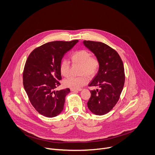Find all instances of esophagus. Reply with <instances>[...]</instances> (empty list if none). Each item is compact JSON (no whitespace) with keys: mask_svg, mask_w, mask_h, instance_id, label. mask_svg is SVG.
Listing matches in <instances>:
<instances>
[{"mask_svg":"<svg viewBox=\"0 0 155 155\" xmlns=\"http://www.w3.org/2000/svg\"><path fill=\"white\" fill-rule=\"evenodd\" d=\"M82 90V89H78V90H76V89H71V91H74V92H75V91H81Z\"/></svg>","mask_w":155,"mask_h":155,"instance_id":"obj_1","label":"esophagus"}]
</instances>
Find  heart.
Wrapping results in <instances>:
<instances>
[{"instance_id": "b5f03b06", "label": "heart", "mask_w": 155, "mask_h": 155, "mask_svg": "<svg viewBox=\"0 0 155 155\" xmlns=\"http://www.w3.org/2000/svg\"><path fill=\"white\" fill-rule=\"evenodd\" d=\"M74 64L81 65L80 73L91 77L96 75L99 68V61L96 56H91L90 53L86 50H80L74 52L71 56ZM59 71L64 77H68L70 74V64L67 59H62L59 65ZM88 80L85 76L80 77H70L63 80V84L71 89H80L87 84Z\"/></svg>"}]
</instances>
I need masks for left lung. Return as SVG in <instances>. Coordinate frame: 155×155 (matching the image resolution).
Returning a JSON list of instances; mask_svg holds the SVG:
<instances>
[{
	"mask_svg": "<svg viewBox=\"0 0 155 155\" xmlns=\"http://www.w3.org/2000/svg\"><path fill=\"white\" fill-rule=\"evenodd\" d=\"M83 44L99 61L98 72L88 84L98 89L90 91L87 107L94 114L103 115L108 113L120 99L125 80L123 63L118 53L102 42L84 40Z\"/></svg>",
	"mask_w": 155,
	"mask_h": 155,
	"instance_id": "left-lung-1",
	"label": "left lung"
}]
</instances>
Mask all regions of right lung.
I'll return each instance as SVG.
<instances>
[{
	"instance_id": "1",
	"label": "right lung",
	"mask_w": 155,
	"mask_h": 155,
	"mask_svg": "<svg viewBox=\"0 0 155 155\" xmlns=\"http://www.w3.org/2000/svg\"><path fill=\"white\" fill-rule=\"evenodd\" d=\"M78 41H54L34 49L28 56L23 71V85L37 111L52 118L61 113L69 88L54 91L62 79L59 65L64 54Z\"/></svg>"
}]
</instances>
